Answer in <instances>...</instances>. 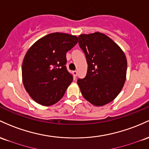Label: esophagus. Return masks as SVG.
Instances as JSON below:
<instances>
[{
  "label": "esophagus",
  "mask_w": 149,
  "mask_h": 149,
  "mask_svg": "<svg viewBox=\"0 0 149 149\" xmlns=\"http://www.w3.org/2000/svg\"><path fill=\"white\" fill-rule=\"evenodd\" d=\"M73 76H74V77H76V76H77V75H78V71H73Z\"/></svg>",
  "instance_id": "esophagus-1"
}]
</instances>
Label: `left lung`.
<instances>
[{
	"mask_svg": "<svg viewBox=\"0 0 149 149\" xmlns=\"http://www.w3.org/2000/svg\"><path fill=\"white\" fill-rule=\"evenodd\" d=\"M78 44L88 63L86 77L77 83L83 96L95 106L112 102L122 91L127 74L125 53L100 32L81 35Z\"/></svg>",
	"mask_w": 149,
	"mask_h": 149,
	"instance_id": "8db88e82",
	"label": "left lung"
}]
</instances>
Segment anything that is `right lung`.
Listing matches in <instances>:
<instances>
[{
    "mask_svg": "<svg viewBox=\"0 0 149 149\" xmlns=\"http://www.w3.org/2000/svg\"><path fill=\"white\" fill-rule=\"evenodd\" d=\"M78 42L76 36L55 32L37 40L22 62V82L37 103L50 106L59 101L73 81L68 71L66 52Z\"/></svg>",
    "mask_w": 149,
    "mask_h": 149,
    "instance_id": "1",
    "label": "right lung"
}]
</instances>
